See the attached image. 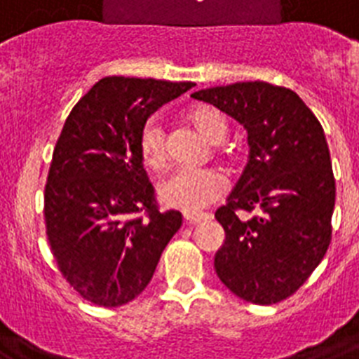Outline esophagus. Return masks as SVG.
<instances>
[{"mask_svg":"<svg viewBox=\"0 0 359 359\" xmlns=\"http://www.w3.org/2000/svg\"><path fill=\"white\" fill-rule=\"evenodd\" d=\"M186 223H189V225H195V223H201V221H206L210 219L208 214H188L184 215Z\"/></svg>","mask_w":359,"mask_h":359,"instance_id":"1","label":"esophagus"}]
</instances>
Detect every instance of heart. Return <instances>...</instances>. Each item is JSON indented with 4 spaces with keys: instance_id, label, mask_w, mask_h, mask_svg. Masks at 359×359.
<instances>
[{
    "instance_id": "b5f03b06",
    "label": "heart",
    "mask_w": 359,
    "mask_h": 359,
    "mask_svg": "<svg viewBox=\"0 0 359 359\" xmlns=\"http://www.w3.org/2000/svg\"><path fill=\"white\" fill-rule=\"evenodd\" d=\"M189 123L212 145L221 144L229 133V119L221 110L199 104L189 110ZM140 153L151 170H162L168 162V140L164 125L156 116L149 118L140 130ZM226 180L214 170H179L160 184V199L165 206L184 214H199L225 194Z\"/></svg>"
}]
</instances>
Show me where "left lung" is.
Listing matches in <instances>:
<instances>
[{
	"instance_id": "1",
	"label": "left lung",
	"mask_w": 359,
	"mask_h": 359,
	"mask_svg": "<svg viewBox=\"0 0 359 359\" xmlns=\"http://www.w3.org/2000/svg\"><path fill=\"white\" fill-rule=\"evenodd\" d=\"M191 97L232 116L249 134V162L226 205L215 210L225 230L215 273L243 301L276 304L310 278L330 245L336 180L325 130L293 90L262 81ZM255 208L262 215L249 222L235 214Z\"/></svg>"
}]
</instances>
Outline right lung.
Here are the masks:
<instances>
[{
  "label": "right lung",
  "mask_w": 359,
  "mask_h": 359,
  "mask_svg": "<svg viewBox=\"0 0 359 359\" xmlns=\"http://www.w3.org/2000/svg\"><path fill=\"white\" fill-rule=\"evenodd\" d=\"M194 83L104 77L79 99L53 149L43 217L58 271L84 301L118 308L142 293L182 225L160 212L140 130Z\"/></svg>",
  "instance_id": "right-lung-1"
}]
</instances>
